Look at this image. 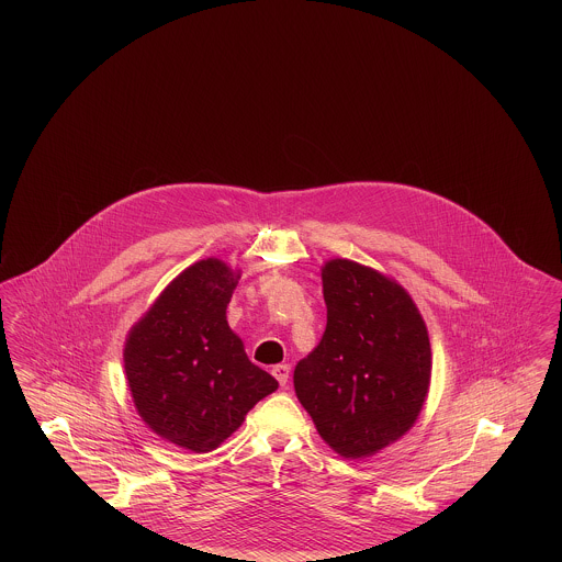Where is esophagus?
Instances as JSON below:
<instances>
[{"mask_svg": "<svg viewBox=\"0 0 562 562\" xmlns=\"http://www.w3.org/2000/svg\"><path fill=\"white\" fill-rule=\"evenodd\" d=\"M271 374L278 379L280 385H286L289 383V374H291V367L289 364H276L271 369Z\"/></svg>", "mask_w": 562, "mask_h": 562, "instance_id": "obj_1", "label": "esophagus"}]
</instances>
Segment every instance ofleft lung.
I'll return each instance as SVG.
<instances>
[{
	"label": "left lung",
	"mask_w": 562,
	"mask_h": 562,
	"mask_svg": "<svg viewBox=\"0 0 562 562\" xmlns=\"http://www.w3.org/2000/svg\"><path fill=\"white\" fill-rule=\"evenodd\" d=\"M322 293L326 330L294 367V392L335 453L364 459L396 442L422 413L428 328L401 284L356 261H328Z\"/></svg>",
	"instance_id": "left-lung-1"
}]
</instances>
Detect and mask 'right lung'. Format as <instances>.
<instances>
[{
    "label": "right lung",
    "instance_id": "obj_1",
    "mask_svg": "<svg viewBox=\"0 0 562 562\" xmlns=\"http://www.w3.org/2000/svg\"><path fill=\"white\" fill-rule=\"evenodd\" d=\"M240 273L218 259L181 271L128 333L124 369L140 419L164 440L206 453L278 390L227 324Z\"/></svg>",
    "mask_w": 562,
    "mask_h": 562
}]
</instances>
